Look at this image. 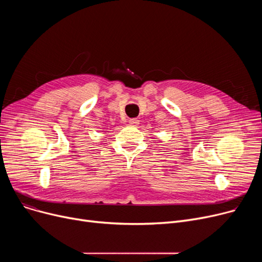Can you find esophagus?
<instances>
[{"instance_id": "1", "label": "esophagus", "mask_w": 262, "mask_h": 262, "mask_svg": "<svg viewBox=\"0 0 262 262\" xmlns=\"http://www.w3.org/2000/svg\"><path fill=\"white\" fill-rule=\"evenodd\" d=\"M129 124L133 126H137L139 124V120L138 119H130L129 120Z\"/></svg>"}]
</instances>
